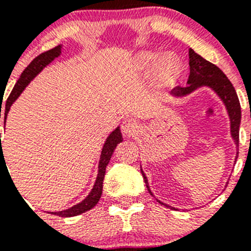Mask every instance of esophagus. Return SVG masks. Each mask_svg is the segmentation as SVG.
<instances>
[{
	"label": "esophagus",
	"instance_id": "1",
	"mask_svg": "<svg viewBox=\"0 0 251 251\" xmlns=\"http://www.w3.org/2000/svg\"><path fill=\"white\" fill-rule=\"evenodd\" d=\"M122 130H123L124 134L130 136V134H134V133L138 130V123H137L134 119L127 118L122 124Z\"/></svg>",
	"mask_w": 251,
	"mask_h": 251
}]
</instances>
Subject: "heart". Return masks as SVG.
<instances>
[{
  "instance_id": "1",
  "label": "heart",
  "mask_w": 251,
  "mask_h": 251,
  "mask_svg": "<svg viewBox=\"0 0 251 251\" xmlns=\"http://www.w3.org/2000/svg\"><path fill=\"white\" fill-rule=\"evenodd\" d=\"M159 57H161L159 55L146 52V54L139 56L138 63L142 68L150 69V68H153V66L158 63ZM178 73H179L178 61H177L174 56H171V55L166 56L165 59H163V61H162V68H161L162 76L165 77V79H167V80H170V79L176 77L177 75H178Z\"/></svg>"
}]
</instances>
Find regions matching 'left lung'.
Masks as SVG:
<instances>
[{"label":"left lung","mask_w":251,"mask_h":251,"mask_svg":"<svg viewBox=\"0 0 251 251\" xmlns=\"http://www.w3.org/2000/svg\"><path fill=\"white\" fill-rule=\"evenodd\" d=\"M188 56H190V63H188L190 64V76H188L187 85L176 86L172 90V94L177 95V97L186 95L202 85H207L212 88L217 94L220 95V98L223 99L226 108H227V112H229L230 115V123H231V126H230L231 127V136L236 146H239V127H240L241 121V108L234 86L220 69L212 63H210V61H207L206 59H203L199 54H196L192 49H190V51H188ZM141 172L143 175V178H145L147 190L152 195L150 187H148L147 177L145 176L143 171L141 170Z\"/></svg>","instance_id":"8db88e82"}]
</instances>
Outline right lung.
<instances>
[{
  "label": "right lung",
  "instance_id": "add662e5",
  "mask_svg": "<svg viewBox=\"0 0 251 251\" xmlns=\"http://www.w3.org/2000/svg\"><path fill=\"white\" fill-rule=\"evenodd\" d=\"M60 55V46H56V48L51 49V50L45 51L43 54H40L39 56L35 57L30 64H28L27 68L24 70V73L21 74L20 79L17 80L16 85L13 86L12 92H11L10 97L7 98V101H6V106H4V123H6V117H7V113L10 110V106L12 105V103L20 97V94L22 93V90L25 89L27 84L30 83L32 79L35 77V75L39 74L41 70H43L44 66L48 65L50 61L55 59L56 56ZM2 106V105H1ZM0 118H1V110H0ZM123 141V137H122V133L119 128L114 130V132L108 137L106 139L105 145H104L103 151H101V156H100V162H99V172L98 177H97V181H95V185L93 187L92 192L89 194V196L86 197L85 200L81 201L80 203L73 206V207L68 208V210H64V211L59 212H52L54 215H57V216L61 217H72L76 216V215H80L85 211H89L94 207L97 203H98L99 199L101 196V192H103V179L104 175H105V168L108 166L110 161V157H112L113 152H114L115 147L118 143ZM3 154L2 150L0 151V158Z\"/></svg>",
  "mask_w": 251,
  "mask_h": 251
}]
</instances>
